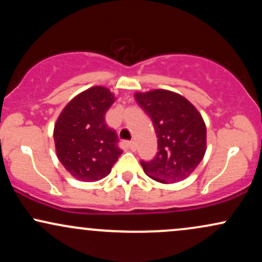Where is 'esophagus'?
I'll use <instances>...</instances> for the list:
<instances>
[{"instance_id":"1","label":"esophagus","mask_w":262,"mask_h":262,"mask_svg":"<svg viewBox=\"0 0 262 262\" xmlns=\"http://www.w3.org/2000/svg\"><path fill=\"white\" fill-rule=\"evenodd\" d=\"M128 148L132 150V151H134L135 150V148H137V145H135V141H133V140H130V141H128Z\"/></svg>"}]
</instances>
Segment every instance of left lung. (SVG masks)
Wrapping results in <instances>:
<instances>
[{
  "instance_id": "1",
  "label": "left lung",
  "mask_w": 262,
  "mask_h": 262,
  "mask_svg": "<svg viewBox=\"0 0 262 262\" xmlns=\"http://www.w3.org/2000/svg\"><path fill=\"white\" fill-rule=\"evenodd\" d=\"M135 101L151 119L158 137L156 156L140 161L144 172L161 183L185 180L206 154L207 128L197 108L167 90L137 92Z\"/></svg>"
}]
</instances>
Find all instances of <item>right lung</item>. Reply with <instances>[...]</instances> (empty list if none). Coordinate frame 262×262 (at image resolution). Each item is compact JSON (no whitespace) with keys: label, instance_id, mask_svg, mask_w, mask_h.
<instances>
[{"label":"right lung","instance_id":"1","mask_svg":"<svg viewBox=\"0 0 262 262\" xmlns=\"http://www.w3.org/2000/svg\"><path fill=\"white\" fill-rule=\"evenodd\" d=\"M114 100L106 87L93 86L69 102L55 123L59 161L80 181L95 182L106 177L123 152L116 132L104 121Z\"/></svg>","mask_w":262,"mask_h":262}]
</instances>
